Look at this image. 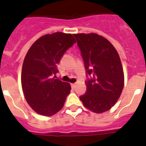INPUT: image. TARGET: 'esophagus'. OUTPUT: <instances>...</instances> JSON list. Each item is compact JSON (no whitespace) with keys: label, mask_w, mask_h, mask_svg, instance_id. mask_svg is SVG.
Listing matches in <instances>:
<instances>
[{"label":"esophagus","mask_w":146,"mask_h":146,"mask_svg":"<svg viewBox=\"0 0 146 146\" xmlns=\"http://www.w3.org/2000/svg\"><path fill=\"white\" fill-rule=\"evenodd\" d=\"M76 86V83H71V87L72 88H74Z\"/></svg>","instance_id":"1"}]
</instances>
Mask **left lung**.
<instances>
[{
  "label": "left lung",
  "instance_id": "obj_1",
  "mask_svg": "<svg viewBox=\"0 0 146 146\" xmlns=\"http://www.w3.org/2000/svg\"><path fill=\"white\" fill-rule=\"evenodd\" d=\"M84 62L86 92L80 96L84 106L95 113L110 110L120 98L124 76L120 57L105 38L96 33L74 34Z\"/></svg>",
  "mask_w": 146,
  "mask_h": 146
}]
</instances>
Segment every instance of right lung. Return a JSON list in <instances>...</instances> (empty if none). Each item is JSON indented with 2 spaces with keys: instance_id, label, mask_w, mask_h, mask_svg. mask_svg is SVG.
<instances>
[{
  "instance_id": "1",
  "label": "right lung",
  "mask_w": 146,
  "mask_h": 146,
  "mask_svg": "<svg viewBox=\"0 0 146 146\" xmlns=\"http://www.w3.org/2000/svg\"><path fill=\"white\" fill-rule=\"evenodd\" d=\"M76 43L71 34L55 33L36 40L24 59L22 88L26 100L36 113L51 116L60 110L70 93V85L55 79L66 50Z\"/></svg>"
}]
</instances>
